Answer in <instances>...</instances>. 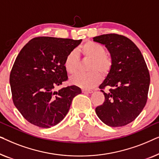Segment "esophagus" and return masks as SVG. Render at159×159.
Listing matches in <instances>:
<instances>
[{
	"instance_id": "obj_1",
	"label": "esophagus",
	"mask_w": 159,
	"mask_h": 159,
	"mask_svg": "<svg viewBox=\"0 0 159 159\" xmlns=\"http://www.w3.org/2000/svg\"><path fill=\"white\" fill-rule=\"evenodd\" d=\"M82 91L83 93H93V90H82Z\"/></svg>"
}]
</instances>
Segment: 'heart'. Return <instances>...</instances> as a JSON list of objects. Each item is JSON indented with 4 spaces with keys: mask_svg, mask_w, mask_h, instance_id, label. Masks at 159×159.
Listing matches in <instances>:
<instances>
[{
    "mask_svg": "<svg viewBox=\"0 0 159 159\" xmlns=\"http://www.w3.org/2000/svg\"><path fill=\"white\" fill-rule=\"evenodd\" d=\"M78 53L84 59L90 60L85 75H77L71 78L73 84L84 89L95 88L101 81V77H106L109 75L113 67L111 56L106 53V49L98 43L88 41L78 49ZM64 68L70 75H75L79 71L80 62L77 52L72 51L67 54L64 62Z\"/></svg>",
    "mask_w": 159,
    "mask_h": 159,
    "instance_id": "b5f03b06",
    "label": "heart"
}]
</instances>
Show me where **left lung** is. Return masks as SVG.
I'll use <instances>...</instances> for the list:
<instances>
[{
    "label": "left lung",
    "instance_id": "obj_1",
    "mask_svg": "<svg viewBox=\"0 0 159 159\" xmlns=\"http://www.w3.org/2000/svg\"><path fill=\"white\" fill-rule=\"evenodd\" d=\"M104 45L113 60L109 75L100 85L105 100L95 108L99 119L110 127L131 123L140 114L148 99L150 74L136 45L127 37L106 34L93 38ZM110 88L107 93L103 90Z\"/></svg>",
    "mask_w": 159,
    "mask_h": 159
}]
</instances>
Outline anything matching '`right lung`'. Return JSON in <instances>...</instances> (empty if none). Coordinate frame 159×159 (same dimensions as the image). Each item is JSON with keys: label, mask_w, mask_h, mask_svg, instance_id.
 <instances>
[{"label": "right lung", "mask_w": 159, "mask_h": 159, "mask_svg": "<svg viewBox=\"0 0 159 159\" xmlns=\"http://www.w3.org/2000/svg\"><path fill=\"white\" fill-rule=\"evenodd\" d=\"M82 42L68 38L38 37L19 52L10 73L14 104L32 125L50 128L66 116L74 98L82 93L75 85L58 86L67 81L65 57Z\"/></svg>", "instance_id": "obj_1"}]
</instances>
